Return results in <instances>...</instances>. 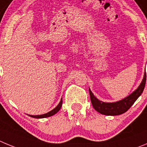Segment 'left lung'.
Returning a JSON list of instances; mask_svg holds the SVG:
<instances>
[{
  "instance_id": "8db88e82",
  "label": "left lung",
  "mask_w": 147,
  "mask_h": 147,
  "mask_svg": "<svg viewBox=\"0 0 147 147\" xmlns=\"http://www.w3.org/2000/svg\"><path fill=\"white\" fill-rule=\"evenodd\" d=\"M146 80V75L145 72L144 78L138 88L135 90L134 92L128 96L115 102H104L100 101L96 97H95L89 88L90 98H91V102H92L94 108L101 114L108 115V116H116V115H120L125 113L133 105V103L136 101V100L141 96L143 91L144 89Z\"/></svg>"
}]
</instances>
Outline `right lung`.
Instances as JSON below:
<instances>
[{
  "mask_svg": "<svg viewBox=\"0 0 147 147\" xmlns=\"http://www.w3.org/2000/svg\"><path fill=\"white\" fill-rule=\"evenodd\" d=\"M61 105H62V99L61 100V101H60V102H59V105L55 107L54 109H53L52 111H51L50 112H48V113H45V114H42V115H36V116H33V115H29V116H31V117H33V118H36V119L47 118V117H49V116H53L54 114H55V113H57L59 110L61 109Z\"/></svg>",
  "mask_w": 147,
  "mask_h": 147,
  "instance_id": "1",
  "label": "right lung"
}]
</instances>
